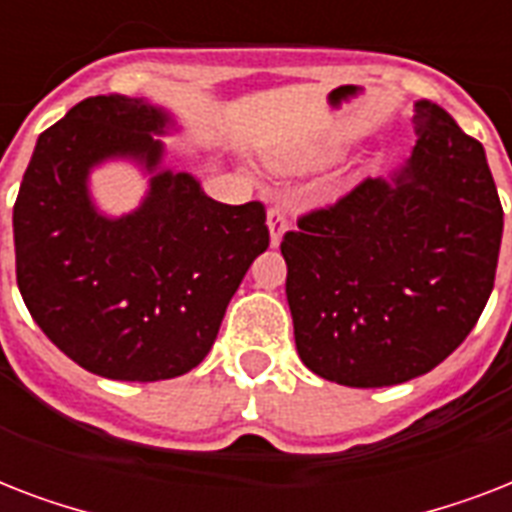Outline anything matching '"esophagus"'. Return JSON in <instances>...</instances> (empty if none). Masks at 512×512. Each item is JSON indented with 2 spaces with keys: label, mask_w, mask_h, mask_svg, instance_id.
I'll return each instance as SVG.
<instances>
[{
  "label": "esophagus",
  "mask_w": 512,
  "mask_h": 512,
  "mask_svg": "<svg viewBox=\"0 0 512 512\" xmlns=\"http://www.w3.org/2000/svg\"><path fill=\"white\" fill-rule=\"evenodd\" d=\"M268 231H271V244L279 247L281 236L287 231V209L276 204V207L268 209Z\"/></svg>",
  "instance_id": "34e87169"
}]
</instances>
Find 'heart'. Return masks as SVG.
<instances>
[{
  "instance_id": "heart-1",
  "label": "heart",
  "mask_w": 512,
  "mask_h": 512,
  "mask_svg": "<svg viewBox=\"0 0 512 512\" xmlns=\"http://www.w3.org/2000/svg\"><path fill=\"white\" fill-rule=\"evenodd\" d=\"M329 156L327 146H284L268 154V164L279 172H297L316 167Z\"/></svg>"
}]
</instances>
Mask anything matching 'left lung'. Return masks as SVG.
<instances>
[{
  "label": "left lung",
  "mask_w": 512,
  "mask_h": 512,
  "mask_svg": "<svg viewBox=\"0 0 512 512\" xmlns=\"http://www.w3.org/2000/svg\"><path fill=\"white\" fill-rule=\"evenodd\" d=\"M412 122L417 143L398 170L303 215L281 241L297 353L348 388L430 372L494 289L502 204L484 146L430 100Z\"/></svg>",
  "instance_id": "obj_1"
}]
</instances>
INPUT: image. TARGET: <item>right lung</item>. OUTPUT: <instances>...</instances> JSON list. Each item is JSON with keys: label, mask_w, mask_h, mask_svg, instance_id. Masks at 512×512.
<instances>
[{"label": "right lung", "mask_w": 512, "mask_h": 512, "mask_svg": "<svg viewBox=\"0 0 512 512\" xmlns=\"http://www.w3.org/2000/svg\"><path fill=\"white\" fill-rule=\"evenodd\" d=\"M177 124L127 95L76 103L36 140L12 209L15 273L28 313L71 361L108 380L156 382L199 366L257 255L265 207L209 199L191 172L162 167ZM127 158L152 175L147 199L103 216L89 172Z\"/></svg>", "instance_id": "add662e5"}]
</instances>
